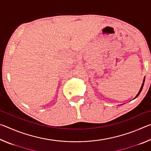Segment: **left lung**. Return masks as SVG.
Listing matches in <instances>:
<instances>
[{"label": "left lung", "instance_id": "1", "mask_svg": "<svg viewBox=\"0 0 151 151\" xmlns=\"http://www.w3.org/2000/svg\"><path fill=\"white\" fill-rule=\"evenodd\" d=\"M144 83H145V78H144V80H143V83H142V86H141V87H140V91H139V93H138V94H137V95L136 96V97H135L134 99H136L137 97L139 95V94L140 93V92H141V91H142V87H143V85H144Z\"/></svg>", "mask_w": 151, "mask_h": 151}]
</instances>
